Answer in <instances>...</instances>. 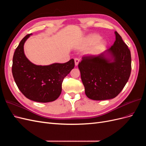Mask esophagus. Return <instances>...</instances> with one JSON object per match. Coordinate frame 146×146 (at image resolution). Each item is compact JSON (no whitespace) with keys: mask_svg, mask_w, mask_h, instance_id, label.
I'll use <instances>...</instances> for the list:
<instances>
[{"mask_svg":"<svg viewBox=\"0 0 146 146\" xmlns=\"http://www.w3.org/2000/svg\"><path fill=\"white\" fill-rule=\"evenodd\" d=\"M74 61H75V65L77 66L78 64V63H79V61H80V60H79L77 58H76L74 59Z\"/></svg>","mask_w":146,"mask_h":146,"instance_id":"1","label":"esophagus"}]
</instances>
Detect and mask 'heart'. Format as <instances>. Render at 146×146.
<instances>
[{
    "mask_svg": "<svg viewBox=\"0 0 146 146\" xmlns=\"http://www.w3.org/2000/svg\"><path fill=\"white\" fill-rule=\"evenodd\" d=\"M100 39H101V37L99 36V35H97V34L91 35L87 38L86 42L88 44L92 45V44H94L97 43V44L94 46L93 49H92V52H98L104 47V41H99L100 40Z\"/></svg>",
    "mask_w": 146,
    "mask_h": 146,
    "instance_id": "1",
    "label": "heart"
}]
</instances>
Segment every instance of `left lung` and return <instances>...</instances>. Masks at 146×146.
Segmentation results:
<instances>
[{
  "mask_svg": "<svg viewBox=\"0 0 146 146\" xmlns=\"http://www.w3.org/2000/svg\"><path fill=\"white\" fill-rule=\"evenodd\" d=\"M116 41L105 54L86 55L78 63L81 78L88 98L95 100L111 99L116 97L129 80L131 70L130 50L119 34L115 32Z\"/></svg>",
  "mask_w": 146,
  "mask_h": 146,
  "instance_id": "left-lung-1",
  "label": "left lung"
}]
</instances>
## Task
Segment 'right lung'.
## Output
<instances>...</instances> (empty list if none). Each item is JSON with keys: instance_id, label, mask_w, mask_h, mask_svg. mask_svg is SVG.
<instances>
[{"instance_id": "add662e5", "label": "right lung", "mask_w": 146, "mask_h": 146, "mask_svg": "<svg viewBox=\"0 0 146 146\" xmlns=\"http://www.w3.org/2000/svg\"><path fill=\"white\" fill-rule=\"evenodd\" d=\"M30 35H26L16 48L13 58V76L19 90L27 99L38 102H50L61 94L63 81L74 68V60L48 66L33 64L24 52V44Z\"/></svg>"}]
</instances>
